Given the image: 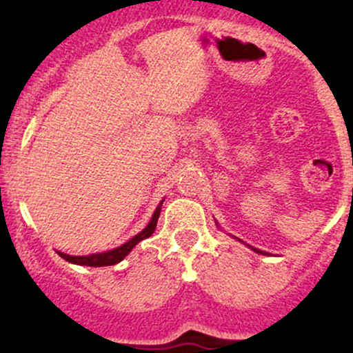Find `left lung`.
I'll use <instances>...</instances> for the list:
<instances>
[{
    "label": "left lung",
    "mask_w": 353,
    "mask_h": 353,
    "mask_svg": "<svg viewBox=\"0 0 353 353\" xmlns=\"http://www.w3.org/2000/svg\"><path fill=\"white\" fill-rule=\"evenodd\" d=\"M249 248H251V249H252V251H256V252H259V254H266V252H265V251H259V249H256V248H252V245H249Z\"/></svg>",
    "instance_id": "8db88e82"
}]
</instances>
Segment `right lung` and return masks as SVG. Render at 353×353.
Segmentation results:
<instances>
[{"label": "right lung", "mask_w": 353, "mask_h": 353, "mask_svg": "<svg viewBox=\"0 0 353 353\" xmlns=\"http://www.w3.org/2000/svg\"><path fill=\"white\" fill-rule=\"evenodd\" d=\"M160 210H162V203L157 206V210L154 212V215H152L148 225L145 227L140 234L131 237L128 243L119 245V248L110 249V251H105V252H95V254H88V256H70V254H65V252H58V254L61 256L63 259H66L68 263H73V265H80V266H95V268H97V266L116 265V263L123 261V259L130 254L131 249L140 243V241L147 239V237H150L152 234H154L157 227V220H159V215H160Z\"/></svg>", "instance_id": "1"}]
</instances>
